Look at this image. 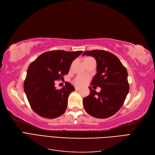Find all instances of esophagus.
Listing matches in <instances>:
<instances>
[{
	"label": "esophagus",
	"instance_id": "obj_1",
	"mask_svg": "<svg viewBox=\"0 0 155 155\" xmlns=\"http://www.w3.org/2000/svg\"><path fill=\"white\" fill-rule=\"evenodd\" d=\"M75 89H76V91H79V90H80V88L78 87H75Z\"/></svg>",
	"mask_w": 155,
	"mask_h": 155
}]
</instances>
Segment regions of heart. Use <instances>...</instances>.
I'll use <instances>...</instances> for the list:
<instances>
[{"mask_svg": "<svg viewBox=\"0 0 155 155\" xmlns=\"http://www.w3.org/2000/svg\"><path fill=\"white\" fill-rule=\"evenodd\" d=\"M91 58H85L84 60L90 59ZM88 81V79L86 77L83 76H78L76 79H74V83L78 85H83L84 84H85Z\"/></svg>", "mask_w": 155, "mask_h": 155, "instance_id": "1", "label": "heart"}]
</instances>
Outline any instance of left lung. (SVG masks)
I'll list each match as a JSON object with an SVG mask.
<instances>
[{
  "label": "left lung",
  "mask_w": 155,
  "mask_h": 155,
  "mask_svg": "<svg viewBox=\"0 0 155 155\" xmlns=\"http://www.w3.org/2000/svg\"><path fill=\"white\" fill-rule=\"evenodd\" d=\"M83 55L94 58L97 74L91 85L101 88L97 92L90 89V94L83 98L86 112L97 118H107L118 112L123 105L129 91L128 74L125 67L115 55L105 50L84 51Z\"/></svg>",
  "instance_id": "obj_1"
}]
</instances>
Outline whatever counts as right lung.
I'll use <instances>...</instances> for the list:
<instances>
[{
  "instance_id": "right-lung-1",
  "label": "right lung",
  "mask_w": 155,
  "mask_h": 155,
  "mask_svg": "<svg viewBox=\"0 0 155 155\" xmlns=\"http://www.w3.org/2000/svg\"><path fill=\"white\" fill-rule=\"evenodd\" d=\"M83 51L52 50L40 55L28 67L24 82V90L31 109L46 118L61 116L67 109L68 97L75 88L65 83L61 89H56L55 81L68 74L73 61Z\"/></svg>"
}]
</instances>
